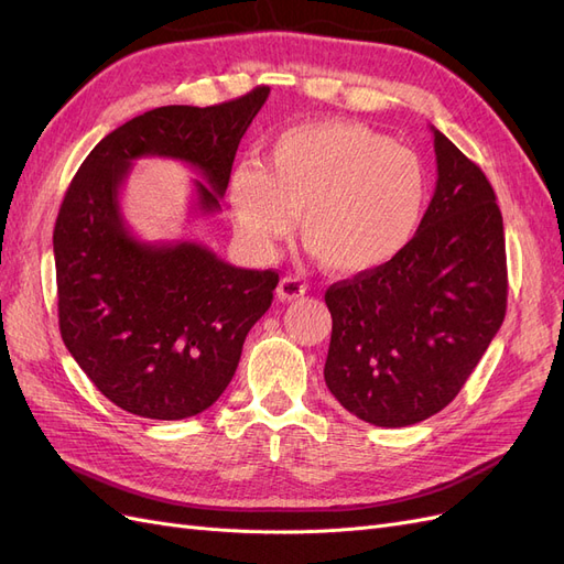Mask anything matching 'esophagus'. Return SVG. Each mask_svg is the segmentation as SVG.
I'll return each mask as SVG.
<instances>
[{"label":"esophagus","mask_w":564,"mask_h":564,"mask_svg":"<svg viewBox=\"0 0 564 564\" xmlns=\"http://www.w3.org/2000/svg\"><path fill=\"white\" fill-rule=\"evenodd\" d=\"M275 294H278L280 301H296L305 294V284L294 275H286V278L280 280Z\"/></svg>","instance_id":"esophagus-1"}]
</instances>
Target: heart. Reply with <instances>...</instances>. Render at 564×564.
Returning <instances> with one entry per match:
<instances>
[{"label":"heart","instance_id":"b5f03b06","mask_svg":"<svg viewBox=\"0 0 564 564\" xmlns=\"http://www.w3.org/2000/svg\"><path fill=\"white\" fill-rule=\"evenodd\" d=\"M228 207L245 247L268 253L292 232L338 275L371 272L409 247L429 207V172L414 150L365 124L327 119L282 131L263 164L228 176Z\"/></svg>","mask_w":564,"mask_h":564}]
</instances>
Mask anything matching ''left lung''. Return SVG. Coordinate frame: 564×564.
Instances as JSON below:
<instances>
[{
  "mask_svg": "<svg viewBox=\"0 0 564 564\" xmlns=\"http://www.w3.org/2000/svg\"><path fill=\"white\" fill-rule=\"evenodd\" d=\"M437 185L409 247L336 282L324 381L350 414L402 429L445 409L506 317L503 218L482 169L433 127Z\"/></svg>",
  "mask_w": 564,
  "mask_h": 564,
  "instance_id": "8db88e82",
  "label": "left lung"
}]
</instances>
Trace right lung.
Wrapping results in <instances>:
<instances>
[{
    "mask_svg": "<svg viewBox=\"0 0 564 564\" xmlns=\"http://www.w3.org/2000/svg\"><path fill=\"white\" fill-rule=\"evenodd\" d=\"M268 94L256 87L220 106H164L129 119L89 152L63 197L54 228L63 344L129 414L178 421L209 409L280 278L235 268L197 242L135 240L119 187L135 160H181L204 178L195 209L218 212L237 145Z\"/></svg>",
    "mask_w": 564,
    "mask_h": 564,
    "instance_id": "1",
    "label": "right lung"
}]
</instances>
